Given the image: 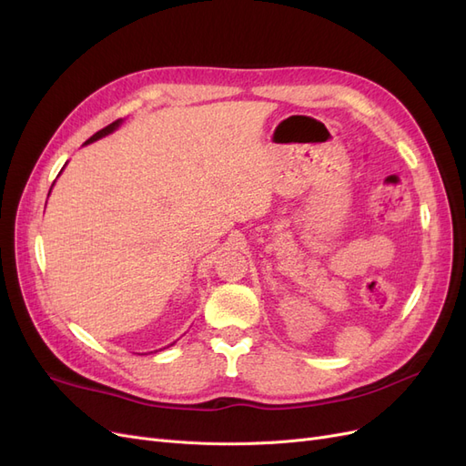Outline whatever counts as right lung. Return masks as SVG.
<instances>
[{"instance_id": "right-lung-1", "label": "right lung", "mask_w": 466, "mask_h": 466, "mask_svg": "<svg viewBox=\"0 0 466 466\" xmlns=\"http://www.w3.org/2000/svg\"><path fill=\"white\" fill-rule=\"evenodd\" d=\"M122 124V118L120 120H115V122H112V124H108L106 126V128H103V130H98L96 134H93L89 139H87V142L86 144H93V142H96V139H101V137H105V136H108V134H112V132H115L116 128H118V126ZM66 167V165H64ZM52 190V188H50Z\"/></svg>"}]
</instances>
